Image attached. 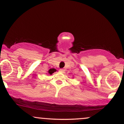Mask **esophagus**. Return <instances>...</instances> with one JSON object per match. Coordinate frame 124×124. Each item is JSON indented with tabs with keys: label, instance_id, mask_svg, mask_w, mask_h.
<instances>
[{
	"label": "esophagus",
	"instance_id": "34e87169",
	"mask_svg": "<svg viewBox=\"0 0 124 124\" xmlns=\"http://www.w3.org/2000/svg\"><path fill=\"white\" fill-rule=\"evenodd\" d=\"M60 72H61V73H64V70H63V69H60Z\"/></svg>",
	"mask_w": 124,
	"mask_h": 124
}]
</instances>
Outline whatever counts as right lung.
Masks as SVG:
<instances>
[{"label": "right lung", "mask_w": 124, "mask_h": 124, "mask_svg": "<svg viewBox=\"0 0 124 124\" xmlns=\"http://www.w3.org/2000/svg\"><path fill=\"white\" fill-rule=\"evenodd\" d=\"M56 70H55V69L54 68H52V69H50V70H49V73L50 74H52V73H54V72H56Z\"/></svg>", "instance_id": "right-lung-1"}]
</instances>
